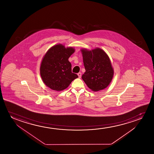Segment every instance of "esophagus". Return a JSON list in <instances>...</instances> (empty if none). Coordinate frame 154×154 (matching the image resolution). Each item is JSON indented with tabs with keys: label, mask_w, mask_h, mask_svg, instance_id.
Instances as JSON below:
<instances>
[{
	"label": "esophagus",
	"mask_w": 154,
	"mask_h": 154,
	"mask_svg": "<svg viewBox=\"0 0 154 154\" xmlns=\"http://www.w3.org/2000/svg\"><path fill=\"white\" fill-rule=\"evenodd\" d=\"M77 75H78L79 78H80L81 77H82V73H81V72H78V74H77Z\"/></svg>",
	"instance_id": "34e87169"
}]
</instances>
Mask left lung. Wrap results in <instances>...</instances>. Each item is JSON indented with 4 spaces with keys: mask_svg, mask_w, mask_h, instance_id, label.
Returning <instances> with one entry per match:
<instances>
[{
    "mask_svg": "<svg viewBox=\"0 0 154 154\" xmlns=\"http://www.w3.org/2000/svg\"><path fill=\"white\" fill-rule=\"evenodd\" d=\"M86 72L82 75V80L94 91L106 88L111 82L114 70L109 58L101 49L91 51L81 50Z\"/></svg>",
    "mask_w": 154,
    "mask_h": 154,
    "instance_id": "1",
    "label": "left lung"
}]
</instances>
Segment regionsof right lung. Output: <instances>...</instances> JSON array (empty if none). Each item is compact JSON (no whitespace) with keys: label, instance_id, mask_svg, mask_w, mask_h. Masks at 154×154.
Returning <instances> with one entry per match:
<instances>
[{"label":"right lung","instance_id":"obj_1","mask_svg":"<svg viewBox=\"0 0 154 154\" xmlns=\"http://www.w3.org/2000/svg\"><path fill=\"white\" fill-rule=\"evenodd\" d=\"M75 49L61 44L49 49L42 59L40 68V75L47 86L54 91L67 88L72 81L78 78L72 72V64L68 60Z\"/></svg>","mask_w":154,"mask_h":154}]
</instances>
